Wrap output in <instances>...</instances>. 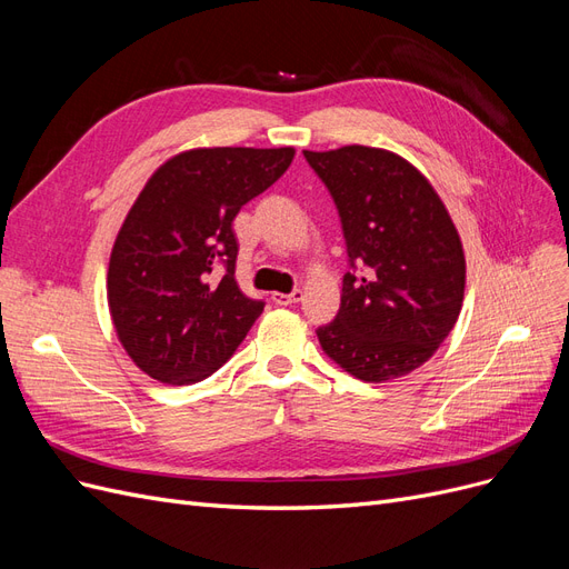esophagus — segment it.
<instances>
[{
  "mask_svg": "<svg viewBox=\"0 0 569 569\" xmlns=\"http://www.w3.org/2000/svg\"><path fill=\"white\" fill-rule=\"evenodd\" d=\"M303 299V291L301 289H295L289 291V295H282V291H274L272 295V301L280 303V306H291V303H299Z\"/></svg>",
  "mask_w": 569,
  "mask_h": 569,
  "instance_id": "1",
  "label": "esophagus"
}]
</instances>
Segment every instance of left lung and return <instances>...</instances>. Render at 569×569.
Segmentation results:
<instances>
[{"instance_id": "left-lung-1", "label": "left lung", "mask_w": 569, "mask_h": 569, "mask_svg": "<svg viewBox=\"0 0 569 569\" xmlns=\"http://www.w3.org/2000/svg\"><path fill=\"white\" fill-rule=\"evenodd\" d=\"M330 189L351 272L322 351L363 382L408 375L435 356L460 316L465 253L435 187L403 157L349 144L303 151ZM359 272H355V266Z\"/></svg>"}]
</instances>
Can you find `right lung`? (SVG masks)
<instances>
[{
  "label": "right lung",
  "instance_id": "add662e5",
  "mask_svg": "<svg viewBox=\"0 0 569 569\" xmlns=\"http://www.w3.org/2000/svg\"><path fill=\"white\" fill-rule=\"evenodd\" d=\"M295 149L199 147L153 170L111 249L107 299L132 363L163 385L213 375L263 301L234 280L239 209L278 180ZM218 264L227 268L218 281Z\"/></svg>",
  "mask_w": 569,
  "mask_h": 569
}]
</instances>
